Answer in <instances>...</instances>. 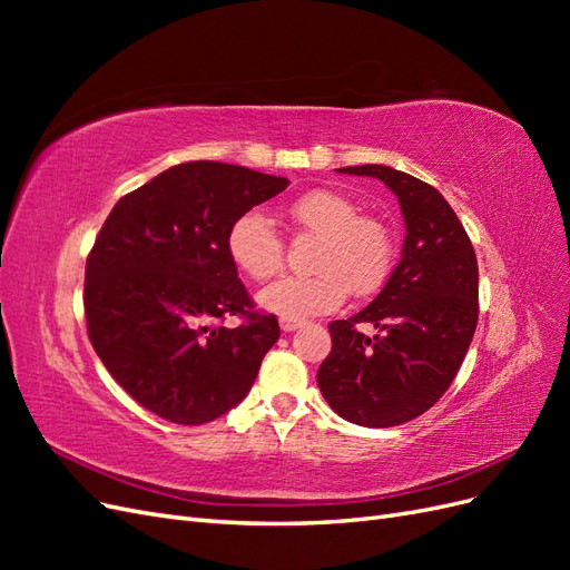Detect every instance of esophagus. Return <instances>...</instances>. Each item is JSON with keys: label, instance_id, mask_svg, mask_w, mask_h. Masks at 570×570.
I'll return each mask as SVG.
<instances>
[{"label": "esophagus", "instance_id": "34e87169", "mask_svg": "<svg viewBox=\"0 0 570 570\" xmlns=\"http://www.w3.org/2000/svg\"><path fill=\"white\" fill-rule=\"evenodd\" d=\"M304 325V321L302 318H281V331L283 333H292V331H297V327H302Z\"/></svg>", "mask_w": 570, "mask_h": 570}]
</instances>
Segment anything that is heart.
I'll use <instances>...</instances> for the list:
<instances>
[{"label": "heart", "mask_w": 570, "mask_h": 570, "mask_svg": "<svg viewBox=\"0 0 570 570\" xmlns=\"http://www.w3.org/2000/svg\"><path fill=\"white\" fill-rule=\"evenodd\" d=\"M287 216L299 230L318 237L312 258L314 275H289L268 285L258 304L285 318H308L337 308L347 292L366 297L381 287L394 262V235L377 216L358 214V204L337 189H308L289 202ZM226 249L239 273L268 281L283 271L285 245L262 212H245L233 220Z\"/></svg>", "instance_id": "obj_1"}]
</instances>
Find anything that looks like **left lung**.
Returning <instances> with one entry per match:
<instances>
[{"mask_svg":"<svg viewBox=\"0 0 570 570\" xmlns=\"http://www.w3.org/2000/svg\"><path fill=\"white\" fill-rule=\"evenodd\" d=\"M342 174L383 180L400 199L406 237L400 264L366 308L333 321V352L318 368L325 402L344 421L392 428L450 390L478 325V262L459 216L433 185L390 166ZM371 322V338L357 331Z\"/></svg>","mask_w":570,"mask_h":570,"instance_id":"obj_1","label":"left lung"}]
</instances>
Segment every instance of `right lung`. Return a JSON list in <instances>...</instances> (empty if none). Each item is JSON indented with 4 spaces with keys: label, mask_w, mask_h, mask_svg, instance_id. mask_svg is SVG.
Segmentation results:
<instances>
[{
    "label": "right lung",
    "mask_w": 570,
    "mask_h": 570,
    "mask_svg": "<svg viewBox=\"0 0 570 570\" xmlns=\"http://www.w3.org/2000/svg\"><path fill=\"white\" fill-rule=\"evenodd\" d=\"M287 185L187 161L116 202L85 264V321L101 364L147 411L202 425L247 396L281 325L237 278L226 235ZM228 315L237 328L222 325Z\"/></svg>",
    "instance_id": "1"
}]
</instances>
